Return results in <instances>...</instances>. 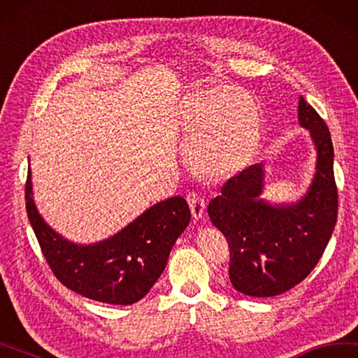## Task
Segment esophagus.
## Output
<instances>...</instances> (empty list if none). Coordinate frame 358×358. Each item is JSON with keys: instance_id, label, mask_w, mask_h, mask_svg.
I'll return each mask as SVG.
<instances>
[{"instance_id": "esophagus-1", "label": "esophagus", "mask_w": 358, "mask_h": 358, "mask_svg": "<svg viewBox=\"0 0 358 358\" xmlns=\"http://www.w3.org/2000/svg\"><path fill=\"white\" fill-rule=\"evenodd\" d=\"M186 201L187 205L191 208V213H192V217L194 219H201L205 214V200L203 197L200 196L197 192H189L186 196Z\"/></svg>"}]
</instances>
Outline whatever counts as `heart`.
<instances>
[{
  "label": "heart",
  "instance_id": "heart-1",
  "mask_svg": "<svg viewBox=\"0 0 358 358\" xmlns=\"http://www.w3.org/2000/svg\"><path fill=\"white\" fill-rule=\"evenodd\" d=\"M181 114L192 158L206 175H235L255 153L259 115L244 90L230 86L201 90L185 101Z\"/></svg>",
  "mask_w": 358,
  "mask_h": 358
}]
</instances>
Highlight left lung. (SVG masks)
I'll return each mask as SVG.
<instances>
[{
    "label": "left lung",
    "instance_id": "obj_1",
    "mask_svg": "<svg viewBox=\"0 0 358 358\" xmlns=\"http://www.w3.org/2000/svg\"><path fill=\"white\" fill-rule=\"evenodd\" d=\"M299 120L317 150L316 175L299 203L272 206L259 200L264 172L253 164L231 177L208 205L211 222L230 249V282L253 297H271L296 287L320 262L338 216L334 145L322 117L301 96Z\"/></svg>",
    "mask_w": 358,
    "mask_h": 358
}]
</instances>
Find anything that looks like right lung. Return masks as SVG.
<instances>
[{
	"mask_svg": "<svg viewBox=\"0 0 358 358\" xmlns=\"http://www.w3.org/2000/svg\"><path fill=\"white\" fill-rule=\"evenodd\" d=\"M26 211L45 259L64 287L92 301L129 305L141 301L158 280L169 253L191 211L183 197H172L141 214L115 236L78 245L43 222L32 200L31 171L24 185Z\"/></svg>",
	"mask_w": 358,
	"mask_h": 358,
	"instance_id": "obj_1",
	"label": "right lung"
}]
</instances>
